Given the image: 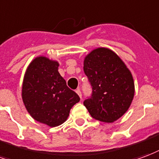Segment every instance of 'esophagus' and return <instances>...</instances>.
<instances>
[{"mask_svg": "<svg viewBox=\"0 0 159 159\" xmlns=\"http://www.w3.org/2000/svg\"><path fill=\"white\" fill-rule=\"evenodd\" d=\"M76 93H77V94H78V96L80 97V98L82 99V93H81V91H80V89H76Z\"/></svg>", "mask_w": 159, "mask_h": 159, "instance_id": "esophagus-1", "label": "esophagus"}]
</instances>
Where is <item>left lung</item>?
Returning <instances> with one entry per match:
<instances>
[{"label": "left lung", "mask_w": 159, "mask_h": 159, "mask_svg": "<svg viewBox=\"0 0 159 159\" xmlns=\"http://www.w3.org/2000/svg\"><path fill=\"white\" fill-rule=\"evenodd\" d=\"M83 70L93 94L83 104L93 118L112 123L130 108L135 94L132 74L118 55L108 48H97L84 58Z\"/></svg>", "instance_id": "8db88e82"}]
</instances>
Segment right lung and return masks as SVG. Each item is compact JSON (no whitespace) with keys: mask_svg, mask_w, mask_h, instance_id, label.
<instances>
[{"mask_svg":"<svg viewBox=\"0 0 159 159\" xmlns=\"http://www.w3.org/2000/svg\"><path fill=\"white\" fill-rule=\"evenodd\" d=\"M59 62L40 56L27 67L22 86V98L35 120L56 127L67 120L70 109L80 98L70 90L58 71Z\"/></svg>","mask_w":159,"mask_h":159,"instance_id":"add662e5","label":"right lung"}]
</instances>
